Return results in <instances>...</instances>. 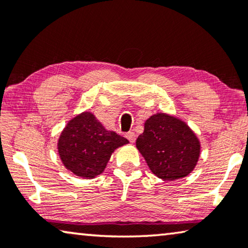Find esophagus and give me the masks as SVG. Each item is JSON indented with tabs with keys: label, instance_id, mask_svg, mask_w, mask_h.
Masks as SVG:
<instances>
[{
	"label": "esophagus",
	"instance_id": "esophagus-1",
	"mask_svg": "<svg viewBox=\"0 0 248 248\" xmlns=\"http://www.w3.org/2000/svg\"><path fill=\"white\" fill-rule=\"evenodd\" d=\"M125 137H127V139L131 142V144H134L135 140H136V134H135V132H128V134L125 135Z\"/></svg>",
	"mask_w": 248,
	"mask_h": 248
}]
</instances>
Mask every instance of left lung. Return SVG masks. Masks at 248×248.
<instances>
[{
    "mask_svg": "<svg viewBox=\"0 0 248 248\" xmlns=\"http://www.w3.org/2000/svg\"><path fill=\"white\" fill-rule=\"evenodd\" d=\"M136 147L149 170L163 181L189 175L201 154L200 140L192 129L183 120L164 112L153 114L145 121Z\"/></svg>",
    "mask_w": 248,
    "mask_h": 248,
    "instance_id": "left-lung-1",
    "label": "left lung"
}]
</instances>
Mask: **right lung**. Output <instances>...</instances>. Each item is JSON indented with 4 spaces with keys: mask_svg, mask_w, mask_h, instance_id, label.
<instances>
[{
    "mask_svg": "<svg viewBox=\"0 0 248 248\" xmlns=\"http://www.w3.org/2000/svg\"><path fill=\"white\" fill-rule=\"evenodd\" d=\"M127 144L128 139L107 130L92 112L84 111L62 129L57 149L66 170L82 179H94L106 169L112 153Z\"/></svg>",
    "mask_w": 248,
    "mask_h": 248,
    "instance_id": "obj_1",
    "label": "right lung"
}]
</instances>
